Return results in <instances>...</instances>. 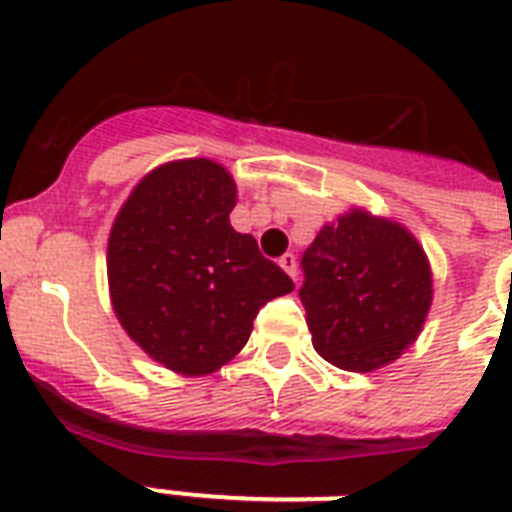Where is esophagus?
I'll list each match as a JSON object with an SVG mask.
<instances>
[{"instance_id": "1", "label": "esophagus", "mask_w": 512, "mask_h": 512, "mask_svg": "<svg viewBox=\"0 0 512 512\" xmlns=\"http://www.w3.org/2000/svg\"><path fill=\"white\" fill-rule=\"evenodd\" d=\"M279 265H281V268H284V271L289 273V276H292V279L297 281V257L295 255H284L279 260Z\"/></svg>"}]
</instances>
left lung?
<instances>
[{"label":"left lung","instance_id":"obj_1","mask_svg":"<svg viewBox=\"0 0 512 512\" xmlns=\"http://www.w3.org/2000/svg\"><path fill=\"white\" fill-rule=\"evenodd\" d=\"M300 300L313 348L348 372L396 361L433 300L428 257L404 225L353 209L324 225L303 255Z\"/></svg>","mask_w":512,"mask_h":512}]
</instances>
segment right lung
<instances>
[{
    "label": "right lung",
    "mask_w": 512,
    "mask_h": 512,
    "mask_svg": "<svg viewBox=\"0 0 512 512\" xmlns=\"http://www.w3.org/2000/svg\"><path fill=\"white\" fill-rule=\"evenodd\" d=\"M236 183L209 159L148 172L108 236V289L124 332L167 369L199 377L231 361L257 311L292 279L231 228Z\"/></svg>",
    "instance_id": "1"
}]
</instances>
